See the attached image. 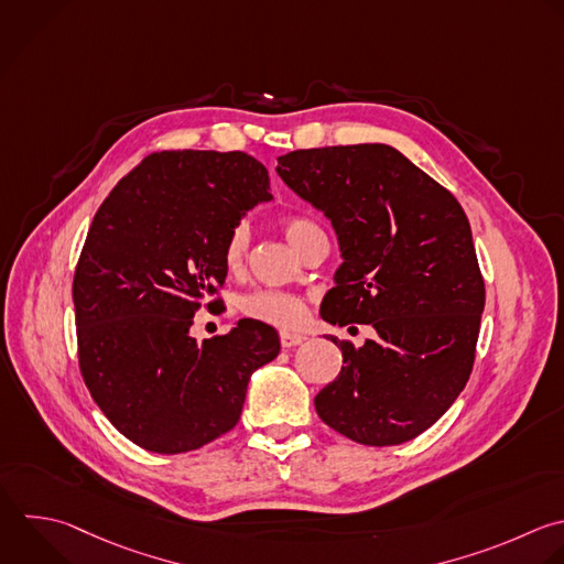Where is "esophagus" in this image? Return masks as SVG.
Wrapping results in <instances>:
<instances>
[{"mask_svg": "<svg viewBox=\"0 0 564 564\" xmlns=\"http://www.w3.org/2000/svg\"><path fill=\"white\" fill-rule=\"evenodd\" d=\"M306 337L300 335V333H289V330H282L280 333V344L282 348H293V346H300Z\"/></svg>", "mask_w": 564, "mask_h": 564, "instance_id": "obj_1", "label": "esophagus"}]
</instances>
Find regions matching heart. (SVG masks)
Instances as JSON below:
<instances>
[{
	"instance_id": "heart-1",
	"label": "heart",
	"mask_w": 564,
	"mask_h": 564,
	"mask_svg": "<svg viewBox=\"0 0 564 564\" xmlns=\"http://www.w3.org/2000/svg\"><path fill=\"white\" fill-rule=\"evenodd\" d=\"M282 229H284L289 242L297 251L313 234L322 231L317 227V223H313L311 218H304V216L284 218ZM247 249H249V227H247V223H238V225H234V229L229 231V236L223 245V262H225L227 271H238L245 264ZM238 308L249 319L271 324L278 328H293V326L302 324V319L306 317L304 300L295 293L280 291V289H256L240 297Z\"/></svg>"
}]
</instances>
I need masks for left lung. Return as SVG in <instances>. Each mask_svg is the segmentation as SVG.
Returning a JSON list of instances; mask_svg holds the SVG:
<instances>
[{"instance_id":"left-lung-1","label":"left lung","mask_w":564,"mask_h":564,"mask_svg":"<svg viewBox=\"0 0 564 564\" xmlns=\"http://www.w3.org/2000/svg\"><path fill=\"white\" fill-rule=\"evenodd\" d=\"M275 172L337 231L344 262L322 317L377 330L361 348L330 337L344 366L315 397L319 419L375 447L419 436L474 366L485 282L463 207L381 143L295 150Z\"/></svg>"}]
</instances>
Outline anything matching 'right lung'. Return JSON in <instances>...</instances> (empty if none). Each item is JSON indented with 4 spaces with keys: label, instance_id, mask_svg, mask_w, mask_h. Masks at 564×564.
Returning <instances> with one entry per match:
<instances>
[{
    "label": "right lung",
    "instance_id": "obj_1",
    "mask_svg": "<svg viewBox=\"0 0 564 564\" xmlns=\"http://www.w3.org/2000/svg\"><path fill=\"white\" fill-rule=\"evenodd\" d=\"M271 200L267 167L245 152H156L99 207L82 249L75 322L84 381L110 423L143 449L181 454L229 432L251 372L278 333L240 319L198 344L189 328L223 289V245Z\"/></svg>",
    "mask_w": 564,
    "mask_h": 564
}]
</instances>
